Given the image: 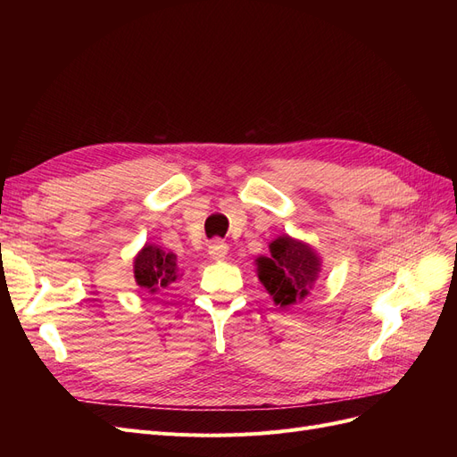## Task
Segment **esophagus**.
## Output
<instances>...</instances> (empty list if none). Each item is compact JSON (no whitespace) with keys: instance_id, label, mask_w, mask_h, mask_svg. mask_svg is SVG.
Returning <instances> with one entry per match:
<instances>
[{"instance_id":"1","label":"esophagus","mask_w":457,"mask_h":457,"mask_svg":"<svg viewBox=\"0 0 457 457\" xmlns=\"http://www.w3.org/2000/svg\"><path fill=\"white\" fill-rule=\"evenodd\" d=\"M210 257L212 259H215V261H220V259H225L227 257V253H228V245L223 242V240H213L212 244H210Z\"/></svg>"}]
</instances>
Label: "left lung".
Masks as SVG:
<instances>
[{
	"label": "left lung",
	"instance_id": "8db88e82",
	"mask_svg": "<svg viewBox=\"0 0 457 457\" xmlns=\"http://www.w3.org/2000/svg\"><path fill=\"white\" fill-rule=\"evenodd\" d=\"M270 255L255 261L261 284L272 295V301L280 307L295 305L312 289L322 261L312 247L292 237H278L269 245Z\"/></svg>",
	"mask_w": 457,
	"mask_h": 457
}]
</instances>
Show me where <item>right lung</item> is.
I'll return each instance as SVG.
<instances>
[{
  "label": "right lung",
  "instance_id": "obj_1",
  "mask_svg": "<svg viewBox=\"0 0 457 457\" xmlns=\"http://www.w3.org/2000/svg\"><path fill=\"white\" fill-rule=\"evenodd\" d=\"M133 274L137 286L145 287L150 294H156L158 289L168 287L179 278L177 259L158 245L145 244L133 261Z\"/></svg>",
  "mask_w": 457,
  "mask_h": 457
}]
</instances>
